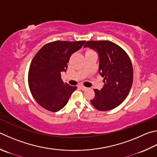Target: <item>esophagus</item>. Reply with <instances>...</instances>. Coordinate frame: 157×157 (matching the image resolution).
<instances>
[{"label":"esophagus","instance_id":"34e87169","mask_svg":"<svg viewBox=\"0 0 157 157\" xmlns=\"http://www.w3.org/2000/svg\"><path fill=\"white\" fill-rule=\"evenodd\" d=\"M79 88H80L81 90H86V87H85V86H82V85H79Z\"/></svg>","mask_w":157,"mask_h":157}]
</instances>
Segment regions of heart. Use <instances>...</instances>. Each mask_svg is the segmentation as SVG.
<instances>
[{"mask_svg":"<svg viewBox=\"0 0 157 157\" xmlns=\"http://www.w3.org/2000/svg\"><path fill=\"white\" fill-rule=\"evenodd\" d=\"M89 51H90V50H88V51H86V52H89Z\"/></svg>","mask_w":157,"mask_h":157,"instance_id":"1","label":"heart"}]
</instances>
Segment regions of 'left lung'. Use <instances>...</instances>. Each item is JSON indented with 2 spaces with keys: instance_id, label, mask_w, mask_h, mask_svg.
I'll return each mask as SVG.
<instances>
[{
  "instance_id": "obj_1",
  "label": "left lung",
  "mask_w": 157,
  "mask_h": 157,
  "mask_svg": "<svg viewBox=\"0 0 157 157\" xmlns=\"http://www.w3.org/2000/svg\"><path fill=\"white\" fill-rule=\"evenodd\" d=\"M84 47L98 53L99 73L104 78V86L100 90L94 89L95 95L91 104L98 110H112L125 100L132 87L130 59L123 49L110 41H88Z\"/></svg>"
}]
</instances>
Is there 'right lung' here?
<instances>
[{"label": "right lung", "instance_id": "obj_1", "mask_svg": "<svg viewBox=\"0 0 157 157\" xmlns=\"http://www.w3.org/2000/svg\"><path fill=\"white\" fill-rule=\"evenodd\" d=\"M86 41H55L45 44L34 56L30 64L28 82L30 91L39 105L51 112H58L67 104L77 86L61 79L73 53Z\"/></svg>", "mask_w": 157, "mask_h": 157}]
</instances>
